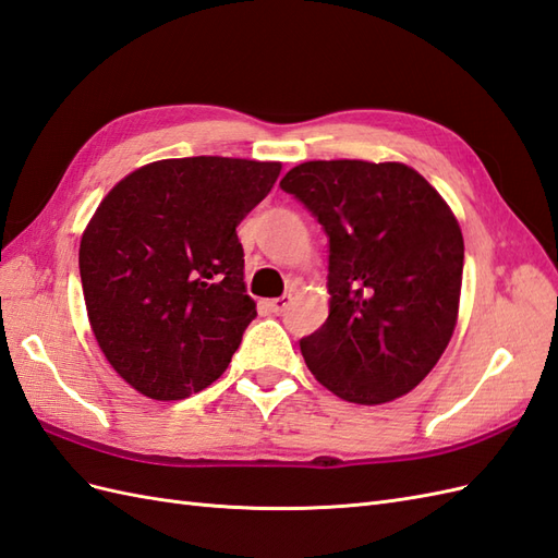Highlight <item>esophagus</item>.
<instances>
[{
	"instance_id": "esophagus-1",
	"label": "esophagus",
	"mask_w": 558,
	"mask_h": 558,
	"mask_svg": "<svg viewBox=\"0 0 558 558\" xmlns=\"http://www.w3.org/2000/svg\"><path fill=\"white\" fill-rule=\"evenodd\" d=\"M290 302H292V294H282L278 299H270L268 306H270V311H274V313H282L284 308L290 306Z\"/></svg>"
}]
</instances>
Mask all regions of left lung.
<instances>
[{
    "instance_id": "obj_1",
    "label": "left lung",
    "mask_w": 558,
    "mask_h": 558,
    "mask_svg": "<svg viewBox=\"0 0 558 558\" xmlns=\"http://www.w3.org/2000/svg\"><path fill=\"white\" fill-rule=\"evenodd\" d=\"M330 242V316L299 341L349 403L379 405L432 373L457 323L464 240L450 207L401 162L316 160L280 181Z\"/></svg>"
}]
</instances>
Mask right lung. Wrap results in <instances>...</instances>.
<instances>
[{
    "instance_id": "right-lung-1",
    "label": "right lung",
    "mask_w": 558,
    "mask_h": 558,
    "mask_svg": "<svg viewBox=\"0 0 558 558\" xmlns=\"http://www.w3.org/2000/svg\"><path fill=\"white\" fill-rule=\"evenodd\" d=\"M280 162L179 157L132 171L80 242L94 337L116 373L155 401L219 379L256 318L235 228Z\"/></svg>"
}]
</instances>
